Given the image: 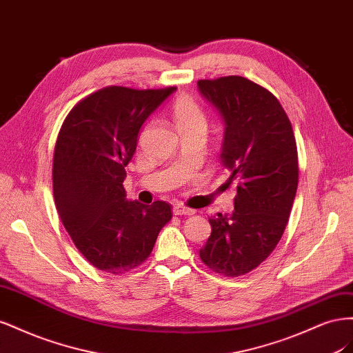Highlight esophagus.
<instances>
[{
	"instance_id": "obj_1",
	"label": "esophagus",
	"mask_w": 353,
	"mask_h": 353,
	"mask_svg": "<svg viewBox=\"0 0 353 353\" xmlns=\"http://www.w3.org/2000/svg\"><path fill=\"white\" fill-rule=\"evenodd\" d=\"M174 213H175V215H179V216H191V215H194L196 210L185 208L183 205H175L174 206Z\"/></svg>"
}]
</instances>
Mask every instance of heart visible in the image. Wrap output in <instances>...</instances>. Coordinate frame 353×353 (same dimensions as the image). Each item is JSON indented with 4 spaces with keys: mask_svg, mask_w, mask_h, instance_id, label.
<instances>
[{
    "mask_svg": "<svg viewBox=\"0 0 353 353\" xmlns=\"http://www.w3.org/2000/svg\"><path fill=\"white\" fill-rule=\"evenodd\" d=\"M172 119L178 128L179 134L197 130V128H206V116L201 110L199 103L190 97V95H179L172 104Z\"/></svg>",
    "mask_w": 353,
    "mask_h": 353,
    "instance_id": "b5f03b06",
    "label": "heart"
}]
</instances>
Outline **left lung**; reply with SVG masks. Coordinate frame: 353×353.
Segmentation results:
<instances>
[{
    "label": "left lung",
    "instance_id": "8db88e82",
    "mask_svg": "<svg viewBox=\"0 0 353 353\" xmlns=\"http://www.w3.org/2000/svg\"><path fill=\"white\" fill-rule=\"evenodd\" d=\"M197 87L225 123L221 160L239 184L232 215L209 218L199 254L213 272L240 276L272 253L290 216L299 181L293 128L275 95L248 78L200 79Z\"/></svg>",
    "mask_w": 353,
    "mask_h": 353
}]
</instances>
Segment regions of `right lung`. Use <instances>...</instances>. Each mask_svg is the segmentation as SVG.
Segmentation results:
<instances>
[{
    "instance_id": "add662e5",
    "label": "right lung",
    "mask_w": 353,
    "mask_h": 353,
    "mask_svg": "<svg viewBox=\"0 0 353 353\" xmlns=\"http://www.w3.org/2000/svg\"><path fill=\"white\" fill-rule=\"evenodd\" d=\"M176 88L105 87L66 116L52 157V193L77 249L95 268L125 274L145 262L172 206L126 200L125 166L143 123Z\"/></svg>"
}]
</instances>
